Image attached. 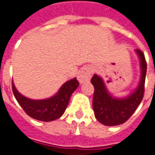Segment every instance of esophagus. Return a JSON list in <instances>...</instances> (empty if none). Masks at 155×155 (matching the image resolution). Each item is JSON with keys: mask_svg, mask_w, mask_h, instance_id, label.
<instances>
[{"mask_svg": "<svg viewBox=\"0 0 155 155\" xmlns=\"http://www.w3.org/2000/svg\"><path fill=\"white\" fill-rule=\"evenodd\" d=\"M91 78V70L87 67H83L80 69L77 74V79L80 83H85Z\"/></svg>", "mask_w": 155, "mask_h": 155, "instance_id": "esophagus-1", "label": "esophagus"}]
</instances>
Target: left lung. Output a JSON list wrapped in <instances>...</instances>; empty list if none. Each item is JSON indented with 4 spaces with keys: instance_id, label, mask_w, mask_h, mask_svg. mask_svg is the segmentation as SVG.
<instances>
[{
    "instance_id": "obj_1",
    "label": "left lung",
    "mask_w": 155,
    "mask_h": 155,
    "mask_svg": "<svg viewBox=\"0 0 155 155\" xmlns=\"http://www.w3.org/2000/svg\"><path fill=\"white\" fill-rule=\"evenodd\" d=\"M135 52L140 60V78L134 90L124 97H117L110 93L103 78L94 74L91 83L95 87L93 96V110L96 118L107 126L119 125L126 122L140 105L144 96L147 62L140 50Z\"/></svg>"
}]
</instances>
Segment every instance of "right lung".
Masks as SVG:
<instances>
[{"mask_svg":"<svg viewBox=\"0 0 155 155\" xmlns=\"http://www.w3.org/2000/svg\"><path fill=\"white\" fill-rule=\"evenodd\" d=\"M78 87L79 82L76 78H74L66 81L54 96L45 99L34 100L19 93L12 81L14 96L23 110L32 118L44 122L58 119L64 114L68 105L70 97Z\"/></svg>","mask_w":155,"mask_h":155,"instance_id":"right-lung-1","label":"right lung"}]
</instances>
